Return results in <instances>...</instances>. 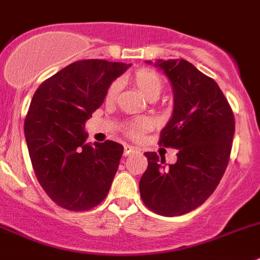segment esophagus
I'll use <instances>...</instances> for the list:
<instances>
[{"label":"esophagus","mask_w":260,"mask_h":260,"mask_svg":"<svg viewBox=\"0 0 260 260\" xmlns=\"http://www.w3.org/2000/svg\"><path fill=\"white\" fill-rule=\"evenodd\" d=\"M137 149L135 148V146H131V145H125L124 146V155H125V157H127V155H129V154H132L133 152H136Z\"/></svg>","instance_id":"esophagus-1"}]
</instances>
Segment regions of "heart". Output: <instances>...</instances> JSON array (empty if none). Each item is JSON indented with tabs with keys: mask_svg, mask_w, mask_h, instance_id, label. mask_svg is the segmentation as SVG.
I'll use <instances>...</instances> for the list:
<instances>
[{
	"mask_svg": "<svg viewBox=\"0 0 260 260\" xmlns=\"http://www.w3.org/2000/svg\"><path fill=\"white\" fill-rule=\"evenodd\" d=\"M131 81H132L135 85H136L137 89L140 90V92L143 94L146 98H157L159 94H161L162 89H164V80L162 77L157 73V72L152 71V69H139L135 73L131 76ZM117 90H119V82H112L110 85L107 90V94H106V98L108 101H112V99L116 96ZM149 124L145 120H139L136 123H133L129 127V133L132 137H139L141 135L144 129L148 127Z\"/></svg>",
	"mask_w": 260,
	"mask_h": 260,
	"instance_id": "obj_1",
	"label": "heart"
}]
</instances>
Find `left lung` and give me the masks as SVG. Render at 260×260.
<instances>
[{"mask_svg": "<svg viewBox=\"0 0 260 260\" xmlns=\"http://www.w3.org/2000/svg\"><path fill=\"white\" fill-rule=\"evenodd\" d=\"M153 65L166 74L174 92L173 116L158 144L178 149V159L164 166L165 157L144 153L148 169L140 195L150 211L173 217L193 211L213 193L226 170L236 123L217 83L191 62L175 58Z\"/></svg>", "mask_w": 260, "mask_h": 260, "instance_id": "left-lung-1", "label": "left lung"}]
</instances>
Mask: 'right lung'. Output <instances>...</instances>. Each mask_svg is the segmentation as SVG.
<instances>
[{
    "instance_id": "right-lung-1",
    "label": "right lung",
    "mask_w": 260,
    "mask_h": 260,
    "mask_svg": "<svg viewBox=\"0 0 260 260\" xmlns=\"http://www.w3.org/2000/svg\"><path fill=\"white\" fill-rule=\"evenodd\" d=\"M129 65L80 60L38 87L24 119V136L38 182L68 211H87L107 196L123 145L86 144L85 123L105 101L112 81Z\"/></svg>"
}]
</instances>
